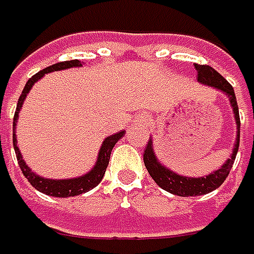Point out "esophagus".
<instances>
[{"label": "esophagus", "mask_w": 254, "mask_h": 254, "mask_svg": "<svg viewBox=\"0 0 254 254\" xmlns=\"http://www.w3.org/2000/svg\"><path fill=\"white\" fill-rule=\"evenodd\" d=\"M150 123H151V117L147 116V114H140V116H137V119H135V124L140 126V127H147Z\"/></svg>", "instance_id": "34e87169"}]
</instances>
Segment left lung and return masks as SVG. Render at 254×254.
Returning <instances> with one entry per match:
<instances>
[{
    "label": "left lung",
    "mask_w": 254,
    "mask_h": 254,
    "mask_svg": "<svg viewBox=\"0 0 254 254\" xmlns=\"http://www.w3.org/2000/svg\"><path fill=\"white\" fill-rule=\"evenodd\" d=\"M197 71V80L201 84H207L210 87L216 88V90H222L224 94L229 97L230 104L233 107L235 113L236 123H237V138H236L235 148H233V154L232 157L227 160L222 166V169L216 170L206 177H200V179H191V177H183L179 176L176 173H173L169 169H166L164 166H161L153 151V144L151 140L147 141L146 150L143 154L144 159V166H146L148 174L151 176V179L159 184L161 189H164L166 191H169L171 194H177L182 197L189 196H201V194H207L210 191L216 190L217 187H220L223 182L226 180V177L229 176V171L232 170L233 163H235L236 154L239 150V141H240V117H239V107H237V101H236V95L233 87L230 83L223 77L222 74H219L214 68H211L207 64H194Z\"/></svg>",
    "instance_id": "left-lung-1"
}]
</instances>
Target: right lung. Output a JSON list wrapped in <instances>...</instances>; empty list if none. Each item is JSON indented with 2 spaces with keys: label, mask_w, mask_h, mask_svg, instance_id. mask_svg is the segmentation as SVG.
<instances>
[{
  "label": "right lung",
  "mask_w": 254,
  "mask_h": 254,
  "mask_svg": "<svg viewBox=\"0 0 254 254\" xmlns=\"http://www.w3.org/2000/svg\"><path fill=\"white\" fill-rule=\"evenodd\" d=\"M81 63L78 60H71V61H61L57 64H53L50 67H47L44 70L38 71L37 74H34L31 78L27 81L22 93L19 95L18 103H17V110H15V114H14V134H12V143H14V150H15V156L18 160L19 169L22 171V174L25 176V179L31 183L32 187H35L38 191L48 194V196L53 197H72L78 196V194H83L85 191L94 189L97 184L100 183L104 177V173L108 166V161H110V154H111V150L113 147L116 146V143L120 140L121 137L124 135V131L120 133L113 134L107 137L101 146V150L98 153V159L95 163L94 169L87 173L85 176H81L78 179H70V180H50V179H44V177H38L35 173H32L28 166L24 163V160L21 157V153H19L18 147H17V138H15V126H17V117H18L19 108L22 106L25 97L28 94V91L31 90V87L34 85L35 81H38L44 74L47 72H51V71H58L64 70V68H70V67H80Z\"/></svg>",
  "instance_id": "1"
}]
</instances>
